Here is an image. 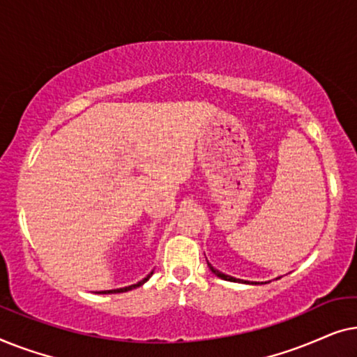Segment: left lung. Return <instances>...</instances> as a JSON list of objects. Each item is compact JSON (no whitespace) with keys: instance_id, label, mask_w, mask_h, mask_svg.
Instances as JSON below:
<instances>
[{"instance_id":"left-lung-1","label":"left lung","mask_w":357,"mask_h":357,"mask_svg":"<svg viewBox=\"0 0 357 357\" xmlns=\"http://www.w3.org/2000/svg\"><path fill=\"white\" fill-rule=\"evenodd\" d=\"M209 270H211L214 275H216L218 278H221V280H226V281H232V282H245V284H257V282H250V281H243V280H237V278L234 276H229V275H224V273H221L219 270H216V268H213L211 265L208 263Z\"/></svg>"}]
</instances>
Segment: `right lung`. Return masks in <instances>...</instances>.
Returning <instances> with one entry per match:
<instances>
[{
  "label": "right lung",
  "mask_w": 357,
  "mask_h": 357,
  "mask_svg": "<svg viewBox=\"0 0 357 357\" xmlns=\"http://www.w3.org/2000/svg\"><path fill=\"white\" fill-rule=\"evenodd\" d=\"M153 276V271L149 273L148 276L144 278V280H141L139 282H136V284H131V286H126V287H120V289H110V291H100V292H97V294H116V292H126V291H131V289H136V287H139V286H143L146 281L149 280V278Z\"/></svg>",
  "instance_id": "obj_1"
}]
</instances>
